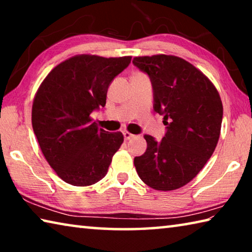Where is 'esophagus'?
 <instances>
[{"mask_svg":"<svg viewBox=\"0 0 252 252\" xmlns=\"http://www.w3.org/2000/svg\"><path fill=\"white\" fill-rule=\"evenodd\" d=\"M123 136H125V140H126V141H127V140H130V139L133 138L134 135L132 134V133H130V132L125 131V132H123Z\"/></svg>","mask_w":252,"mask_h":252,"instance_id":"esophagus-1","label":"esophagus"}]
</instances>
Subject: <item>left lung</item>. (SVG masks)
<instances>
[{
  "label": "left lung",
  "instance_id": "8db88e82",
  "mask_svg": "<svg viewBox=\"0 0 252 252\" xmlns=\"http://www.w3.org/2000/svg\"><path fill=\"white\" fill-rule=\"evenodd\" d=\"M150 78L153 110L163 116L161 141L144 134L147 150L134 158L141 180L156 190L187 185L210 159L218 143L223 108L210 80L191 63L173 55L134 58Z\"/></svg>",
  "mask_w": 252,
  "mask_h": 252
}]
</instances>
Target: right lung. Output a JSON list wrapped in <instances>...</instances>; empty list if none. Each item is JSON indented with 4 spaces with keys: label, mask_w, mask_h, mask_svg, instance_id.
I'll return each instance as SVG.
<instances>
[{
    "label": "right lung",
    "mask_w": 252,
    "mask_h": 252,
    "mask_svg": "<svg viewBox=\"0 0 252 252\" xmlns=\"http://www.w3.org/2000/svg\"><path fill=\"white\" fill-rule=\"evenodd\" d=\"M131 57L76 55L60 63L42 82L32 106L34 134L46 161L72 186L94 185L105 177L123 142L121 132L99 129L91 113Z\"/></svg>",
    "instance_id": "1"
}]
</instances>
